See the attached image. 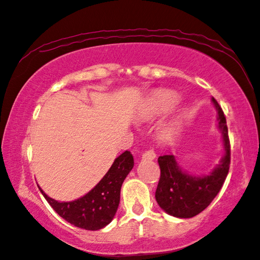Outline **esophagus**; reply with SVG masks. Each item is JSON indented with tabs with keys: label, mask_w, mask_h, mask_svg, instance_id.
I'll return each mask as SVG.
<instances>
[{
	"label": "esophagus",
	"mask_w": 260,
	"mask_h": 260,
	"mask_svg": "<svg viewBox=\"0 0 260 260\" xmlns=\"http://www.w3.org/2000/svg\"><path fill=\"white\" fill-rule=\"evenodd\" d=\"M143 159H148V161H152V159L155 158V153H154L153 150H147L142 155Z\"/></svg>",
	"instance_id": "obj_1"
}]
</instances>
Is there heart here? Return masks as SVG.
<instances>
[{
	"instance_id": "b5f03b06",
	"label": "heart",
	"mask_w": 260,
	"mask_h": 260,
	"mask_svg": "<svg viewBox=\"0 0 260 260\" xmlns=\"http://www.w3.org/2000/svg\"><path fill=\"white\" fill-rule=\"evenodd\" d=\"M178 102V95L175 92L168 91L163 93L157 101L152 104V106L148 109V114L150 115H157L161 114L165 110H168L170 107H172L173 105ZM178 129V121L176 120H169L167 123L162 124L161 126V133L165 137H171L174 135V133Z\"/></svg>"
}]
</instances>
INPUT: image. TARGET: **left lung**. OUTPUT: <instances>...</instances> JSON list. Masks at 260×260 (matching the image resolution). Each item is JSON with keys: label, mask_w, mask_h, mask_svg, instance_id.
<instances>
[{"label": "left lung", "mask_w": 260, "mask_h": 260, "mask_svg": "<svg viewBox=\"0 0 260 260\" xmlns=\"http://www.w3.org/2000/svg\"><path fill=\"white\" fill-rule=\"evenodd\" d=\"M211 101L218 113V128L221 131L224 154L211 172L202 176L189 174L180 168L174 155L157 158L161 176L156 187L155 199L165 212L176 218H192L202 212L224 183L230 165V142L224 114L218 102Z\"/></svg>", "instance_id": "left-lung-1"}]
</instances>
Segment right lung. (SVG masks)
Returning a JSON list of instances; mask_svg holds the SVG:
<instances>
[{
    "instance_id": "right-lung-1",
    "label": "right lung",
    "mask_w": 260,
    "mask_h": 260,
    "mask_svg": "<svg viewBox=\"0 0 260 260\" xmlns=\"http://www.w3.org/2000/svg\"><path fill=\"white\" fill-rule=\"evenodd\" d=\"M133 167L134 158L131 152L121 153L97 185L75 201L59 202L38 186L48 203L66 221L85 230H99L114 219L120 200L121 184Z\"/></svg>"
}]
</instances>
